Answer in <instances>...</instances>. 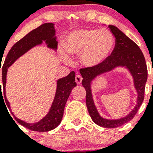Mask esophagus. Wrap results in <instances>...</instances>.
Wrapping results in <instances>:
<instances>
[{
    "mask_svg": "<svg viewBox=\"0 0 153 153\" xmlns=\"http://www.w3.org/2000/svg\"><path fill=\"white\" fill-rule=\"evenodd\" d=\"M82 79H83V78L81 77L80 75H76L75 76L76 83H77V84H80V83H82Z\"/></svg>",
    "mask_w": 153,
    "mask_h": 153,
    "instance_id": "1",
    "label": "esophagus"
}]
</instances>
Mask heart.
Returning <instances> with one entry per match:
<instances>
[{
    "label": "heart",
    "instance_id": "obj_1",
    "mask_svg": "<svg viewBox=\"0 0 153 153\" xmlns=\"http://www.w3.org/2000/svg\"><path fill=\"white\" fill-rule=\"evenodd\" d=\"M115 44L114 36L106 29L75 30L63 43L65 51L70 54H80L81 63L90 68L105 63L113 52Z\"/></svg>",
    "mask_w": 153,
    "mask_h": 153
}]
</instances>
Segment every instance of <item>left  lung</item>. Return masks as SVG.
Returning <instances> with one entry per match:
<instances>
[{
	"label": "left lung",
	"mask_w": 153,
	"mask_h": 153,
	"mask_svg": "<svg viewBox=\"0 0 153 153\" xmlns=\"http://www.w3.org/2000/svg\"><path fill=\"white\" fill-rule=\"evenodd\" d=\"M109 27L116 37V45L111 56L99 67L80 69V74L83 77L82 85L86 92V104L92 120L100 126L117 128L132 120L141 106L144 100L148 72L144 55L137 44L117 27L109 25ZM119 67L126 68L131 74L137 94V102L134 109L124 117L117 119H107L99 114L95 106L91 85L97 77Z\"/></svg>",
	"instance_id": "left-lung-1"
}]
</instances>
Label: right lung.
Returning a JSON list of instances; mask_svg holds the SVG:
<instances>
[{
    "instance_id": "1",
    "label": "right lung",
    "mask_w": 153,
    "mask_h": 153,
    "mask_svg": "<svg viewBox=\"0 0 153 153\" xmlns=\"http://www.w3.org/2000/svg\"><path fill=\"white\" fill-rule=\"evenodd\" d=\"M54 24L47 23L42 24L36 29L30 31L29 33L24 36L21 40L17 41L11 49L8 52L5 61L2 67V82L4 89V96L5 97V103L9 109H10V102H8L6 97V80L7 69L13 64L19 57L26 53L27 51L33 47L40 46L44 42L47 48L53 50L56 52L57 51V41L56 40V31H55ZM1 72V69H0ZM76 86L75 82V73L71 71L69 75L65 77L60 78L56 80V90L55 97L53 100L49 112L44 118L40 121L33 123H29L24 120H21L16 117L13 113V117L17 123L24 126L27 129L37 132H48L55 129L60 125L63 118V111L66 102L73 89ZM0 96L2 95L0 81ZM3 96V95H2Z\"/></svg>"
}]
</instances>
